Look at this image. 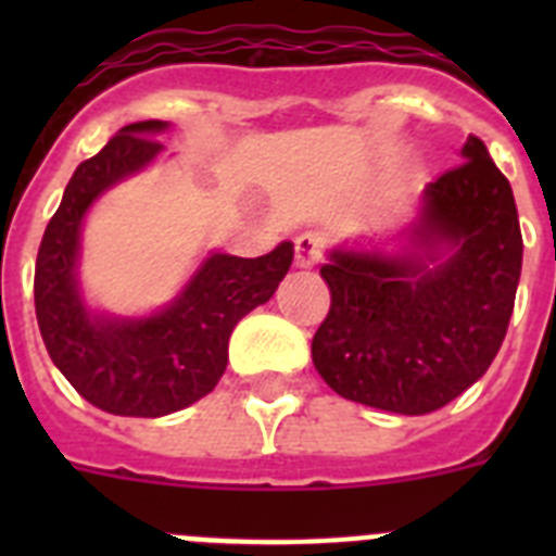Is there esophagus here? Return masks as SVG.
<instances>
[{"label": "esophagus", "mask_w": 556, "mask_h": 556, "mask_svg": "<svg viewBox=\"0 0 556 556\" xmlns=\"http://www.w3.org/2000/svg\"><path fill=\"white\" fill-rule=\"evenodd\" d=\"M323 258V236L320 233H301L294 239V267L308 269Z\"/></svg>", "instance_id": "34e87169"}]
</instances>
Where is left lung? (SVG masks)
<instances>
[{
	"instance_id": "1",
	"label": "left lung",
	"mask_w": 556,
	"mask_h": 556,
	"mask_svg": "<svg viewBox=\"0 0 556 556\" xmlns=\"http://www.w3.org/2000/svg\"><path fill=\"white\" fill-rule=\"evenodd\" d=\"M409 244L406 255L333 250L312 358L348 401L429 415L488 372L515 308L518 208L484 141L468 136L462 164L426 186Z\"/></svg>"
}]
</instances>
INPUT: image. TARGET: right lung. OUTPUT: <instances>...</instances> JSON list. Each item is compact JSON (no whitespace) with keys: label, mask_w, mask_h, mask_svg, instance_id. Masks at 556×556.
Wrapping results in <instances>:
<instances>
[{"label":"right lung","mask_w":556,"mask_h":556,"mask_svg":"<svg viewBox=\"0 0 556 556\" xmlns=\"http://www.w3.org/2000/svg\"><path fill=\"white\" fill-rule=\"evenodd\" d=\"M166 122L122 127L68 180L36 258V317L49 358L97 409L161 417L208 395L228 365L236 323L267 303L292 264V242L258 258L214 253L189 287L152 317L119 320L86 308L77 289L80 225L88 205L161 150Z\"/></svg>","instance_id":"right-lung-1"}]
</instances>
